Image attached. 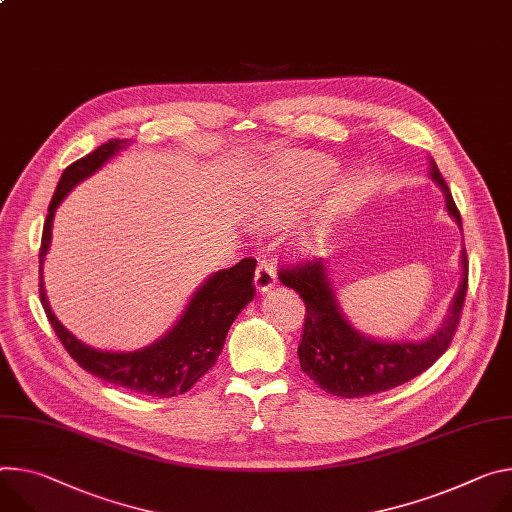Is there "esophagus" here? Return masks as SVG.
I'll list each match as a JSON object with an SVG mask.
<instances>
[{
  "instance_id": "34e87169",
  "label": "esophagus",
  "mask_w": 512,
  "mask_h": 512,
  "mask_svg": "<svg viewBox=\"0 0 512 512\" xmlns=\"http://www.w3.org/2000/svg\"><path fill=\"white\" fill-rule=\"evenodd\" d=\"M275 286V267L267 259H259L255 269V290L259 294L269 292Z\"/></svg>"
}]
</instances>
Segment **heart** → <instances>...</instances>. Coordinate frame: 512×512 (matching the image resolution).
I'll return each mask as SVG.
<instances>
[{"label": "heart", "instance_id": "heart-1", "mask_svg": "<svg viewBox=\"0 0 512 512\" xmlns=\"http://www.w3.org/2000/svg\"><path fill=\"white\" fill-rule=\"evenodd\" d=\"M331 165L318 157H302L277 169L271 181L255 194L253 214L265 226H282L310 208L327 188ZM322 230L314 228L306 247L320 245Z\"/></svg>", "mask_w": 512, "mask_h": 512}]
</instances>
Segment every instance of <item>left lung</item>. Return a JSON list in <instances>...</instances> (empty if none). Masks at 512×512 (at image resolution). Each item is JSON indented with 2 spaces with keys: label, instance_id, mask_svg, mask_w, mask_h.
Here are the masks:
<instances>
[{
  "label": "left lung",
  "instance_id": "8db88e82",
  "mask_svg": "<svg viewBox=\"0 0 512 512\" xmlns=\"http://www.w3.org/2000/svg\"><path fill=\"white\" fill-rule=\"evenodd\" d=\"M431 179L445 196L447 214L461 228L459 210L447 183L429 157ZM280 282L306 304L302 341L298 347L300 367L324 392L341 398H361L392 390L423 374L449 347L459 324L468 292V257L461 251V282L441 329L423 341H376L359 333L341 312L327 265L308 261L292 269H280Z\"/></svg>",
  "mask_w": 512,
  "mask_h": 512
}]
</instances>
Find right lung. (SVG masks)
Wrapping results in <instances>:
<instances>
[{
    "instance_id": "1",
    "label": "right lung",
    "mask_w": 512,
    "mask_h": 512,
    "mask_svg": "<svg viewBox=\"0 0 512 512\" xmlns=\"http://www.w3.org/2000/svg\"><path fill=\"white\" fill-rule=\"evenodd\" d=\"M128 145L130 141H126V138L124 141L114 138V141L104 143L102 147L71 163L63 171L55 196L49 204V214H46L42 230L40 302L63 347L87 374L106 380L114 386H122L136 394L171 398L188 392L216 363L224 347L230 324L235 322L239 312L255 296V259L247 257L237 265L212 273L194 292L192 300L185 306L179 320L161 339H157L149 347L128 353L100 351L81 343L59 322L44 294L42 263L51 247L53 220L59 204L67 198V194L77 183H81L89 175H94L106 161L124 151Z\"/></svg>"
}]
</instances>
